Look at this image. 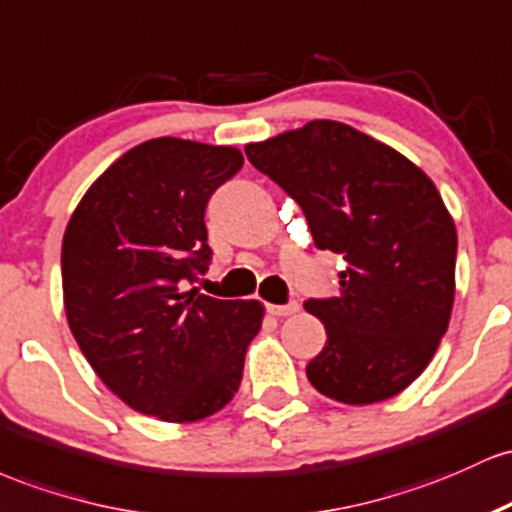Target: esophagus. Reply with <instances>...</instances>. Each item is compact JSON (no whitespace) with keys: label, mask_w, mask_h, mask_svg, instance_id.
<instances>
[{"label":"esophagus","mask_w":512,"mask_h":512,"mask_svg":"<svg viewBox=\"0 0 512 512\" xmlns=\"http://www.w3.org/2000/svg\"><path fill=\"white\" fill-rule=\"evenodd\" d=\"M268 312L273 317H290V314L300 312V302H287V304H268Z\"/></svg>","instance_id":"esophagus-1"}]
</instances>
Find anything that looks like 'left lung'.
I'll list each match as a JSON object with an SVG mask.
<instances>
[{"mask_svg":"<svg viewBox=\"0 0 512 512\" xmlns=\"http://www.w3.org/2000/svg\"><path fill=\"white\" fill-rule=\"evenodd\" d=\"M244 152L300 205L317 249L346 263L336 297L304 302L326 329L309 382L343 404L399 394L428 367L455 302L457 232L435 183L336 120H312Z\"/></svg>","mask_w":512,"mask_h":512,"instance_id":"obj_1","label":"left lung"}]
</instances>
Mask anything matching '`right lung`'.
<instances>
[{
  "mask_svg": "<svg viewBox=\"0 0 512 512\" xmlns=\"http://www.w3.org/2000/svg\"><path fill=\"white\" fill-rule=\"evenodd\" d=\"M241 164L234 147L147 140L103 171L67 225L70 329L103 384L145 416L200 421L241 384L261 302L183 292L212 261L208 200Z\"/></svg>",
  "mask_w": 512,
  "mask_h": 512,
  "instance_id": "obj_1",
  "label": "right lung"
}]
</instances>
